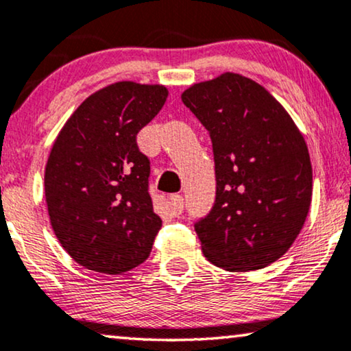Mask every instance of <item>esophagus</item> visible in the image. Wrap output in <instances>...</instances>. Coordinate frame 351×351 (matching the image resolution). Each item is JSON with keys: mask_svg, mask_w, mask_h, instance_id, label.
<instances>
[{"mask_svg": "<svg viewBox=\"0 0 351 351\" xmlns=\"http://www.w3.org/2000/svg\"><path fill=\"white\" fill-rule=\"evenodd\" d=\"M184 206H185V203H184V196L179 195V193L169 196V208H171V213L174 214L176 217H177V215H180L182 213H184Z\"/></svg>", "mask_w": 351, "mask_h": 351, "instance_id": "obj_1", "label": "esophagus"}]
</instances>
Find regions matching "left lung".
Segmentation results:
<instances>
[{"label":"left lung","instance_id":"obj_1","mask_svg":"<svg viewBox=\"0 0 351 351\" xmlns=\"http://www.w3.org/2000/svg\"><path fill=\"white\" fill-rule=\"evenodd\" d=\"M182 102L213 142L215 199L195 222L206 258L228 271L270 265L292 246L310 209L304 137L280 102L241 75L193 84Z\"/></svg>","mask_w":351,"mask_h":351}]
</instances>
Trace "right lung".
I'll return each instance as SVG.
<instances>
[{
    "label": "right lung",
    "mask_w": 351,
    "mask_h": 351,
    "mask_svg": "<svg viewBox=\"0 0 351 351\" xmlns=\"http://www.w3.org/2000/svg\"><path fill=\"white\" fill-rule=\"evenodd\" d=\"M162 86L121 81L76 108L56 138L45 191L56 237L80 265L119 275L150 256L161 219L137 134L160 113Z\"/></svg>",
    "instance_id": "right-lung-1"
}]
</instances>
